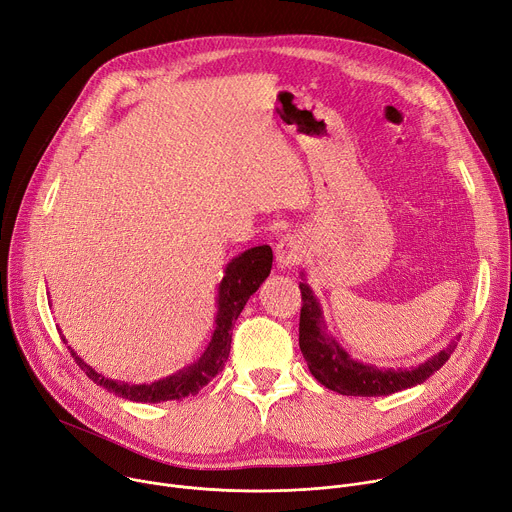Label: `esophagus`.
<instances>
[{
  "label": "esophagus",
  "instance_id": "34e87169",
  "mask_svg": "<svg viewBox=\"0 0 512 512\" xmlns=\"http://www.w3.org/2000/svg\"><path fill=\"white\" fill-rule=\"evenodd\" d=\"M304 255L302 238L298 234H288L276 245V263L280 269H292Z\"/></svg>",
  "mask_w": 512,
  "mask_h": 512
}]
</instances>
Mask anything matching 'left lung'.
Masks as SVG:
<instances>
[{"label": "left lung", "instance_id": "left-lung-1", "mask_svg": "<svg viewBox=\"0 0 512 512\" xmlns=\"http://www.w3.org/2000/svg\"><path fill=\"white\" fill-rule=\"evenodd\" d=\"M300 278V352L313 377L331 391H337L342 395L379 397L416 387L424 383L430 374H434L451 358L461 337H453L440 352H436L434 356L426 358L416 366H377L370 362H362L358 358H352L348 350L337 342V337L327 329L321 302L313 288L306 284L304 271H300Z\"/></svg>", "mask_w": 512, "mask_h": 512}]
</instances>
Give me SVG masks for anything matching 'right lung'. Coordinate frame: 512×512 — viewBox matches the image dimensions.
Here are the masks:
<instances>
[{"mask_svg":"<svg viewBox=\"0 0 512 512\" xmlns=\"http://www.w3.org/2000/svg\"><path fill=\"white\" fill-rule=\"evenodd\" d=\"M271 261H274L271 247L261 245V247L247 249L245 253L236 255L226 263L224 278L216 290V317H214V331H212L210 342L206 348H203L199 358L179 368L177 372L170 374V377H164L154 383H127V381L109 379L102 372L94 370L88 362H84L72 346H67V350H70L76 364L96 385L105 387L107 391L123 399L140 401V403H160V401H179L189 395H195L224 368L230 354L234 321L245 309L251 294H255L259 286L265 282V278L269 276ZM59 335L63 339V344H67L65 335L63 333Z\"/></svg>","mask_w":512,"mask_h":512,"instance_id":"right-lung-1","label":"right lung"}]
</instances>
